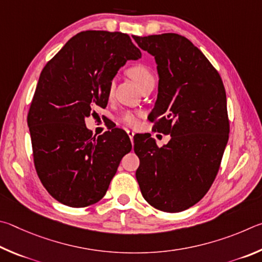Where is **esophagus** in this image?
<instances>
[{
	"mask_svg": "<svg viewBox=\"0 0 262 262\" xmlns=\"http://www.w3.org/2000/svg\"><path fill=\"white\" fill-rule=\"evenodd\" d=\"M126 132H127V135H128V137H130V139H131V141H134V136H135V132H134V131H131V130H127Z\"/></svg>",
	"mask_w": 262,
	"mask_h": 262,
	"instance_id": "34e87169",
	"label": "esophagus"
}]
</instances>
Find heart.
I'll list each match as a JSON object with an SVG mask.
<instances>
[{"instance_id":"heart-1","label":"heart","mask_w":262,"mask_h":262,"mask_svg":"<svg viewBox=\"0 0 262 262\" xmlns=\"http://www.w3.org/2000/svg\"><path fill=\"white\" fill-rule=\"evenodd\" d=\"M126 72L128 77H130L131 79L140 87V89H143L144 86L148 85L149 82H154L155 80L153 72L150 71V69L148 67H146L145 64H135V66L128 68ZM112 93H113V87L110 85L108 90V95H112ZM139 117H140V114L138 113L127 112L122 115L121 121L128 126H136L139 122Z\"/></svg>"}]
</instances>
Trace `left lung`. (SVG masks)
<instances>
[{
	"mask_svg": "<svg viewBox=\"0 0 262 262\" xmlns=\"http://www.w3.org/2000/svg\"><path fill=\"white\" fill-rule=\"evenodd\" d=\"M158 64L159 93L149 121L170 135L159 147L150 135L134 137L140 160L141 194L154 208L178 213L204 198L216 177L229 139L227 95L221 76L185 36H137Z\"/></svg>",
	"mask_w": 262,
	"mask_h": 262,
	"instance_id": "8db88e82",
	"label": "left lung"
}]
</instances>
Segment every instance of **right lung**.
<instances>
[{"label": "right lung", "instance_id": "add662e5", "mask_svg": "<svg viewBox=\"0 0 262 262\" xmlns=\"http://www.w3.org/2000/svg\"><path fill=\"white\" fill-rule=\"evenodd\" d=\"M141 57L121 32L84 31L46 64L27 114L36 173L58 203L81 208L103 198L122 158L132 148L126 132L114 127L95 137L85 125L118 69Z\"/></svg>", "mask_w": 262, "mask_h": 262}]
</instances>
